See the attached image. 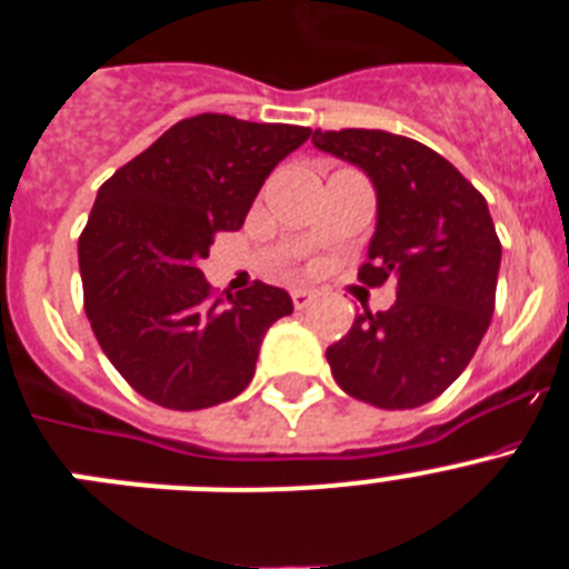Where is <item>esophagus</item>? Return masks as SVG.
I'll return each mask as SVG.
<instances>
[{
	"mask_svg": "<svg viewBox=\"0 0 569 569\" xmlns=\"http://www.w3.org/2000/svg\"><path fill=\"white\" fill-rule=\"evenodd\" d=\"M293 305H296V310H305L310 305V301H313V290H305V288H299V290H293Z\"/></svg>",
	"mask_w": 569,
	"mask_h": 569,
	"instance_id": "obj_1",
	"label": "esophagus"
}]
</instances>
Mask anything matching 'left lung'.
Returning <instances> with one entry per match:
<instances>
[{
    "label": "left lung",
    "instance_id": "left-lung-1",
    "mask_svg": "<svg viewBox=\"0 0 569 569\" xmlns=\"http://www.w3.org/2000/svg\"><path fill=\"white\" fill-rule=\"evenodd\" d=\"M313 144L376 188V233L359 279H396V305L356 316L328 347L345 393L407 410L453 385L490 328L501 241L485 196L445 156L387 130H316Z\"/></svg>",
    "mask_w": 569,
    "mask_h": 569
}]
</instances>
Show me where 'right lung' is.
Wrapping results in <instances>:
<instances>
[{"instance_id": "obj_1", "label": "right lung", "mask_w": 569, "mask_h": 569, "mask_svg": "<svg viewBox=\"0 0 569 569\" xmlns=\"http://www.w3.org/2000/svg\"><path fill=\"white\" fill-rule=\"evenodd\" d=\"M310 128L182 119L99 188L79 236L84 310L110 365L153 405L202 410L250 385L288 290L256 281L210 296L199 270L216 233L239 230L270 170Z\"/></svg>"}]
</instances>
